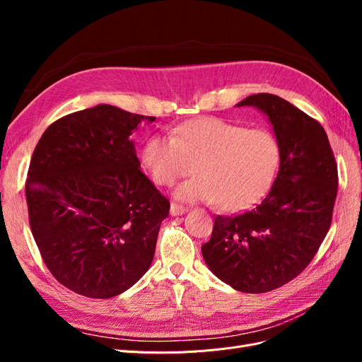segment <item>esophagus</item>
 Wrapping results in <instances>:
<instances>
[{
  "mask_svg": "<svg viewBox=\"0 0 362 362\" xmlns=\"http://www.w3.org/2000/svg\"><path fill=\"white\" fill-rule=\"evenodd\" d=\"M185 211V206L184 205H181V204H177V202H172L170 204V214L172 216H181V214H184Z\"/></svg>",
  "mask_w": 362,
  "mask_h": 362,
  "instance_id": "34e87169",
  "label": "esophagus"
}]
</instances>
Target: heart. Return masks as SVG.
Segmentation results:
<instances>
[{
	"instance_id": "heart-1",
	"label": "heart",
	"mask_w": 362,
	"mask_h": 362,
	"mask_svg": "<svg viewBox=\"0 0 362 362\" xmlns=\"http://www.w3.org/2000/svg\"><path fill=\"white\" fill-rule=\"evenodd\" d=\"M141 161L160 185H172L196 164L198 175L180 185L177 198L218 202L225 211H238L272 187L281 166V146L267 129L201 117L177 125L172 134L151 137Z\"/></svg>"
}]
</instances>
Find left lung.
<instances>
[{
    "mask_svg": "<svg viewBox=\"0 0 362 362\" xmlns=\"http://www.w3.org/2000/svg\"><path fill=\"white\" fill-rule=\"evenodd\" d=\"M269 116L281 146V166L270 192L254 208L217 216L202 255L214 275L243 293L279 288L305 270L332 222L338 170L320 122L272 93L250 95Z\"/></svg>",
    "mask_w": 362,
    "mask_h": 362,
    "instance_id": "obj_1",
    "label": "left lung"
}]
</instances>
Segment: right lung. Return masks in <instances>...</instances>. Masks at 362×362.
Segmentation results:
<instances>
[{"mask_svg": "<svg viewBox=\"0 0 362 362\" xmlns=\"http://www.w3.org/2000/svg\"><path fill=\"white\" fill-rule=\"evenodd\" d=\"M154 120L100 104L52 122L33 152V237L51 275L86 298L124 293L154 258L170 204L141 173L129 139Z\"/></svg>", "mask_w": 362, "mask_h": 362, "instance_id": "add662e5", "label": "right lung"}]
</instances>
